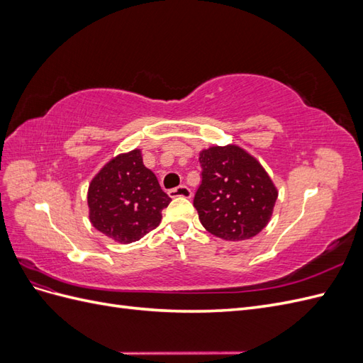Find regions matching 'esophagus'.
<instances>
[{
	"label": "esophagus",
	"instance_id": "esophagus-1",
	"mask_svg": "<svg viewBox=\"0 0 363 363\" xmlns=\"http://www.w3.org/2000/svg\"><path fill=\"white\" fill-rule=\"evenodd\" d=\"M168 194H169L171 199H179V196H180V199H191V195H192L191 189L184 184L177 186V188H174V189H169Z\"/></svg>",
	"mask_w": 363,
	"mask_h": 363
}]
</instances>
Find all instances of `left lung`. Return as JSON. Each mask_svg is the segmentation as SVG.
<instances>
[{"label":"left lung","mask_w":363,"mask_h":363,"mask_svg":"<svg viewBox=\"0 0 363 363\" xmlns=\"http://www.w3.org/2000/svg\"><path fill=\"white\" fill-rule=\"evenodd\" d=\"M201 184L194 207L208 233L225 240H244L269 223L277 189L262 164L236 145L200 152Z\"/></svg>","instance_id":"1"}]
</instances>
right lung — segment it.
Listing matches in <instances>:
<instances>
[{
  "mask_svg": "<svg viewBox=\"0 0 363 363\" xmlns=\"http://www.w3.org/2000/svg\"><path fill=\"white\" fill-rule=\"evenodd\" d=\"M169 201L156 175L142 162L140 150L106 163L87 191L92 225L121 244L135 242L155 230Z\"/></svg>",
  "mask_w": 363,
  "mask_h": 363,
  "instance_id": "right-lung-1",
  "label": "right lung"
}]
</instances>
